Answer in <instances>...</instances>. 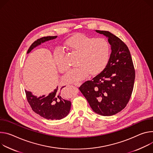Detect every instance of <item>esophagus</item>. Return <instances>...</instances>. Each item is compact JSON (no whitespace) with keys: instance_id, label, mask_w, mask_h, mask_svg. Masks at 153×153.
Returning a JSON list of instances; mask_svg holds the SVG:
<instances>
[{"instance_id":"34e87169","label":"esophagus","mask_w":153,"mask_h":153,"mask_svg":"<svg viewBox=\"0 0 153 153\" xmlns=\"http://www.w3.org/2000/svg\"><path fill=\"white\" fill-rule=\"evenodd\" d=\"M81 84V82H76V83H74V85L75 86H76V87H78V86H79Z\"/></svg>"}]
</instances>
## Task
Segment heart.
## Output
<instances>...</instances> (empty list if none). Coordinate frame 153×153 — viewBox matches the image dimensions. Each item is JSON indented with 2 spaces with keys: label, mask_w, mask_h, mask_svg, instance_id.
I'll return each mask as SVG.
<instances>
[{
  "label": "heart",
  "mask_w": 153,
  "mask_h": 153,
  "mask_svg": "<svg viewBox=\"0 0 153 153\" xmlns=\"http://www.w3.org/2000/svg\"><path fill=\"white\" fill-rule=\"evenodd\" d=\"M65 45L71 52L78 55L76 65L62 78L65 83L78 82L85 78L89 74L97 75L102 72L106 67L110 56V47L104 38L88 36L83 34H77L65 42ZM53 58L58 70L64 73L68 65L64 61V55L56 50Z\"/></svg>",
  "instance_id": "b5f03b06"
}]
</instances>
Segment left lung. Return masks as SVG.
<instances>
[{"mask_svg": "<svg viewBox=\"0 0 153 153\" xmlns=\"http://www.w3.org/2000/svg\"><path fill=\"white\" fill-rule=\"evenodd\" d=\"M108 38L111 53L105 69L79 88L92 110L103 116H111L123 109L131 98L135 70L127 45L108 31L95 30Z\"/></svg>", "mask_w": 153, "mask_h": 153, "instance_id": "obj_1", "label": "left lung"}]
</instances>
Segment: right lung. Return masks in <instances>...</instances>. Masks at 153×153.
I'll return each instance as SVG.
<instances>
[{
    "mask_svg": "<svg viewBox=\"0 0 153 153\" xmlns=\"http://www.w3.org/2000/svg\"><path fill=\"white\" fill-rule=\"evenodd\" d=\"M56 38L57 36H45L37 39L31 45L27 53H29L34 48L41 45V43ZM65 86L59 89L57 86L52 92L40 97L34 95L31 92L25 90L27 101L32 110L48 120H61L65 117L70 112L71 102L62 97L61 90Z\"/></svg>",
    "mask_w": 153,
    "mask_h": 153,
    "instance_id": "right-lung-1",
    "label": "right lung"
}]
</instances>
